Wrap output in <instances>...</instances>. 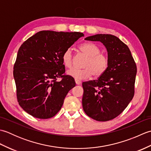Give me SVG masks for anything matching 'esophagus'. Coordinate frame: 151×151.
<instances>
[{
    "instance_id": "esophagus-1",
    "label": "esophagus",
    "mask_w": 151,
    "mask_h": 151,
    "mask_svg": "<svg viewBox=\"0 0 151 151\" xmlns=\"http://www.w3.org/2000/svg\"><path fill=\"white\" fill-rule=\"evenodd\" d=\"M75 83H76V84H77V85H80L81 84V81H79V80H76V79H75Z\"/></svg>"
}]
</instances>
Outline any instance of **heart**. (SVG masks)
Wrapping results in <instances>:
<instances>
[{"label":"heart","instance_id":"heart-1","mask_svg":"<svg viewBox=\"0 0 151 151\" xmlns=\"http://www.w3.org/2000/svg\"><path fill=\"white\" fill-rule=\"evenodd\" d=\"M79 49L88 58L85 62L82 69H72L67 70V75L76 80H84L94 75L100 77L106 70L109 65V58L104 53H101V48L93 43H84L79 47ZM63 64L68 69L73 65L72 51L67 49L64 51L62 57Z\"/></svg>","mask_w":151,"mask_h":151}]
</instances>
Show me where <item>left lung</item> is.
Wrapping results in <instances>:
<instances>
[{
  "label": "left lung",
  "mask_w": 151,
  "mask_h": 151,
  "mask_svg": "<svg viewBox=\"0 0 151 151\" xmlns=\"http://www.w3.org/2000/svg\"><path fill=\"white\" fill-rule=\"evenodd\" d=\"M86 40L101 41L109 58L106 71L97 80L82 83V106L89 117L107 121L117 117L134 95L136 64L126 44L111 34H96Z\"/></svg>",
  "instance_id": "1"
}]
</instances>
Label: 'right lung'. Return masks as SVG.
Returning a JSON list of instances; mask_svg holds the SVG:
<instances>
[{"label": "right lung", "instance_id": "1", "mask_svg": "<svg viewBox=\"0 0 151 151\" xmlns=\"http://www.w3.org/2000/svg\"><path fill=\"white\" fill-rule=\"evenodd\" d=\"M81 32L43 30L29 37L18 50L14 67L19 104L32 116L49 119L58 112L75 80L65 75L62 57ZM58 78L62 80L57 81Z\"/></svg>", "mask_w": 151, "mask_h": 151}]
</instances>
